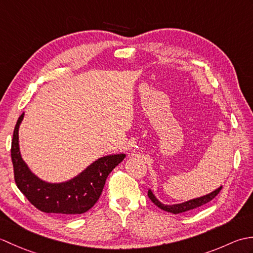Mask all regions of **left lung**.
<instances>
[{"mask_svg": "<svg viewBox=\"0 0 253 253\" xmlns=\"http://www.w3.org/2000/svg\"><path fill=\"white\" fill-rule=\"evenodd\" d=\"M222 187H219L218 189L212 191L211 193H209L207 196H203L200 198H197V199H192V200L189 201H186L184 203H179V204H173V206H166V204L161 203L157 198L154 197V195L152 193L151 190L148 191V197L150 198V200H151L155 206L158 208H160L161 210H164L166 212H170L173 214H178V213H182V212H187V211H190V210L193 209H197V208H200L204 204L209 203L210 201H212L214 198H215L218 192L221 191Z\"/></svg>", "mask_w": 253, "mask_h": 253, "instance_id": "8db88e82", "label": "left lung"}]
</instances>
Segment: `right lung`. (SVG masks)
Segmentation results:
<instances>
[{
	"instance_id": "obj_1",
	"label": "right lung",
	"mask_w": 253,
	"mask_h": 253,
	"mask_svg": "<svg viewBox=\"0 0 253 253\" xmlns=\"http://www.w3.org/2000/svg\"><path fill=\"white\" fill-rule=\"evenodd\" d=\"M24 113L16 123L10 148L14 179L21 193L38 210L72 217L92 208L103 190L107 176L125 158V154L107 155L95 161L82 174L62 184H49L31 173L20 157L18 128Z\"/></svg>"
}]
</instances>
